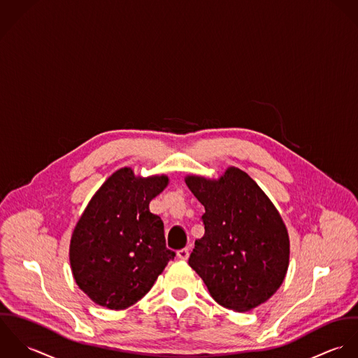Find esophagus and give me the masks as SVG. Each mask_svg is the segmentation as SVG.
I'll use <instances>...</instances> for the list:
<instances>
[{
	"label": "esophagus",
	"instance_id": "esophagus-1",
	"mask_svg": "<svg viewBox=\"0 0 358 358\" xmlns=\"http://www.w3.org/2000/svg\"><path fill=\"white\" fill-rule=\"evenodd\" d=\"M188 256H189V250L185 248V249H181V250H178L177 252V257L180 259V260H187L188 259Z\"/></svg>",
	"mask_w": 358,
	"mask_h": 358
}]
</instances>
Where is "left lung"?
I'll use <instances>...</instances> for the list:
<instances>
[{
    "mask_svg": "<svg viewBox=\"0 0 358 358\" xmlns=\"http://www.w3.org/2000/svg\"><path fill=\"white\" fill-rule=\"evenodd\" d=\"M189 191L205 206V235L188 259L218 304L248 311L284 282L289 264L285 224L262 188L229 167L220 180L189 176Z\"/></svg>",
    "mask_w": 358,
    "mask_h": 358,
    "instance_id": "1",
    "label": "left lung"
}]
</instances>
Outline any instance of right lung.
I'll list each match as a JSON object with an SVG mask.
<instances>
[{"instance_id": "1", "label": "right lung", "mask_w": 358, "mask_h": 358, "mask_svg": "<svg viewBox=\"0 0 358 358\" xmlns=\"http://www.w3.org/2000/svg\"><path fill=\"white\" fill-rule=\"evenodd\" d=\"M169 184L166 176L113 173L80 217L71 241L78 287L96 304L123 310L150 290L176 253L166 248L164 227L149 202Z\"/></svg>"}]
</instances>
